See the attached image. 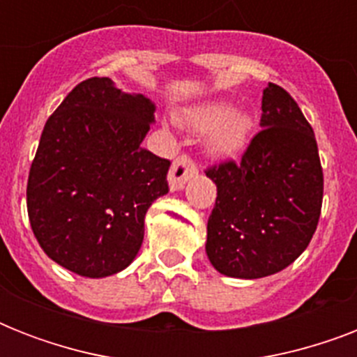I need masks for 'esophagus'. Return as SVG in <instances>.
I'll use <instances>...</instances> for the list:
<instances>
[{
	"label": "esophagus",
	"instance_id": "esophagus-1",
	"mask_svg": "<svg viewBox=\"0 0 357 357\" xmlns=\"http://www.w3.org/2000/svg\"><path fill=\"white\" fill-rule=\"evenodd\" d=\"M198 172L196 162L190 159L189 155H179L176 161L172 162L170 174H168V183L170 189L179 190L183 189V185L187 183V179H190L195 174Z\"/></svg>",
	"mask_w": 357,
	"mask_h": 357
}]
</instances>
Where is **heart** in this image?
I'll return each mask as SVG.
<instances>
[{
  "mask_svg": "<svg viewBox=\"0 0 357 357\" xmlns=\"http://www.w3.org/2000/svg\"><path fill=\"white\" fill-rule=\"evenodd\" d=\"M189 128L209 133V148L217 155H235L248 140L252 122L246 114L235 113L234 105L226 102H213L189 109L183 114Z\"/></svg>",
  "mask_w": 357,
  "mask_h": 357,
  "instance_id": "1",
  "label": "heart"
}]
</instances>
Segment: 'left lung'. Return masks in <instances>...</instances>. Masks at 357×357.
Instances as JSON below:
<instances>
[{
  "instance_id": "8db88e82",
  "label": "left lung",
  "mask_w": 357,
  "mask_h": 357,
  "mask_svg": "<svg viewBox=\"0 0 357 357\" xmlns=\"http://www.w3.org/2000/svg\"><path fill=\"white\" fill-rule=\"evenodd\" d=\"M261 131L241 161L206 170L217 185L206 252L220 274L255 280L283 271L315 234L324 176L315 133L298 103L268 83Z\"/></svg>"
}]
</instances>
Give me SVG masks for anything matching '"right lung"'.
Here are the masks:
<instances>
[{
  "label": "right lung",
  "instance_id": "obj_1",
  "mask_svg": "<svg viewBox=\"0 0 357 357\" xmlns=\"http://www.w3.org/2000/svg\"><path fill=\"white\" fill-rule=\"evenodd\" d=\"M153 111L142 94L91 77L47 119L31 162L27 215L42 250L64 268L105 278L139 254L146 211L168 192L170 161L140 146Z\"/></svg>",
  "mask_w": 357,
  "mask_h": 357
}]
</instances>
